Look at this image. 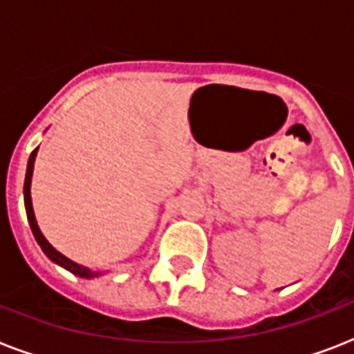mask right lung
<instances>
[{"label":"right lung","mask_w":354,"mask_h":354,"mask_svg":"<svg viewBox=\"0 0 354 354\" xmlns=\"http://www.w3.org/2000/svg\"><path fill=\"white\" fill-rule=\"evenodd\" d=\"M36 152L38 149H35L30 152V158H29V163H27V174H25V183H24V200H25V211H27V221L30 224V230H32V235H35L36 242L40 244L44 253H46L47 257L51 259L53 263L60 264L62 268L69 270L71 274L79 275V277H84V279H93L97 275H101V272H93V270L86 268L82 264H77L73 263L71 259H68L66 255H62L60 252H57L55 248L47 242V239L41 235L40 227L36 224V218H35V211H32V200H30V180H32V169H35V160H36Z\"/></svg>","instance_id":"add662e5"}]
</instances>
